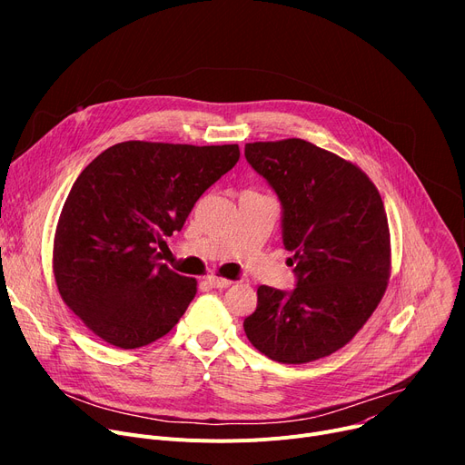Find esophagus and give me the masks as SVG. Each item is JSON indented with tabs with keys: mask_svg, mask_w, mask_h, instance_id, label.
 Segmentation results:
<instances>
[{
	"mask_svg": "<svg viewBox=\"0 0 465 465\" xmlns=\"http://www.w3.org/2000/svg\"><path fill=\"white\" fill-rule=\"evenodd\" d=\"M207 282L211 284V286H214V288H228L233 281H230V279H224V277H216V275H209L207 277Z\"/></svg>",
	"mask_w": 465,
	"mask_h": 465,
	"instance_id": "34e87169",
	"label": "esophagus"
}]
</instances>
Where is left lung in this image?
<instances>
[{
  "label": "left lung",
  "mask_w": 465,
  "mask_h": 465,
  "mask_svg": "<svg viewBox=\"0 0 465 465\" xmlns=\"http://www.w3.org/2000/svg\"><path fill=\"white\" fill-rule=\"evenodd\" d=\"M245 156L282 203V242L298 277L288 294L258 288L245 333L281 363L330 356L370 321L388 286L392 251L381 193L358 165L303 139L247 143Z\"/></svg>",
  "instance_id": "obj_1"
}]
</instances>
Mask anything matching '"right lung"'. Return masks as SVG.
Instances as JSON below:
<instances>
[{"mask_svg": "<svg viewBox=\"0 0 465 465\" xmlns=\"http://www.w3.org/2000/svg\"><path fill=\"white\" fill-rule=\"evenodd\" d=\"M237 144L124 141L94 158L62 207L53 270L62 300L105 343L139 349L171 331L198 292L158 262Z\"/></svg>", "mask_w": 465, "mask_h": 465, "instance_id": "1", "label": "right lung"}]
</instances>
